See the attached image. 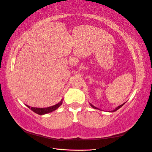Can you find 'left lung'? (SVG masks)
<instances>
[{
  "label": "left lung",
  "mask_w": 152,
  "mask_h": 152,
  "mask_svg": "<svg viewBox=\"0 0 152 152\" xmlns=\"http://www.w3.org/2000/svg\"><path fill=\"white\" fill-rule=\"evenodd\" d=\"M89 104H90V105H91V106L92 107L94 108V109H96V110H100V109H99V108H98V107H95L94 106H93V105H92V104H91V103H89ZM124 104H125V103L123 104H121V105H120V106H119L118 107H117L115 110H112V111H109V112H114V111H117V110H118L119 109V108H121V107L123 106Z\"/></svg>",
  "instance_id": "left-lung-1"
}]
</instances>
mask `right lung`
<instances>
[{
  "label": "right lung",
  "mask_w": 152,
  "mask_h": 152,
  "mask_svg": "<svg viewBox=\"0 0 152 152\" xmlns=\"http://www.w3.org/2000/svg\"><path fill=\"white\" fill-rule=\"evenodd\" d=\"M62 102H63V99H61V100L56 105H54V106L48 107H44V108L30 107L29 106H27V105H26V106L27 107H29L30 110H31L35 113L39 114V115H45V114H46V113L52 112V111H54V110H57L58 108L60 107L61 104H62Z\"/></svg>",
  "instance_id": "obj_1"
}]
</instances>
